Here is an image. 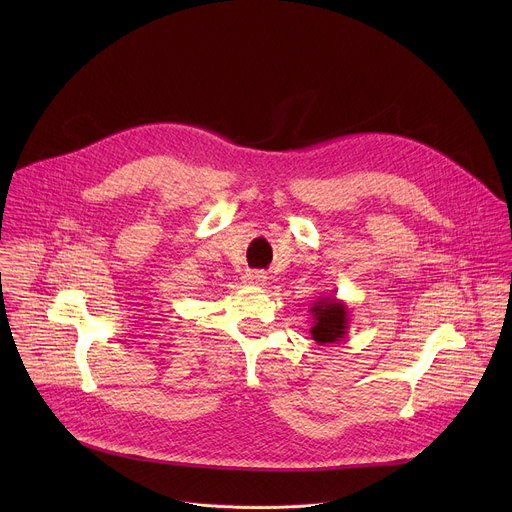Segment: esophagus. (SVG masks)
Wrapping results in <instances>:
<instances>
[{"label":"esophagus","mask_w":512,"mask_h":512,"mask_svg":"<svg viewBox=\"0 0 512 512\" xmlns=\"http://www.w3.org/2000/svg\"><path fill=\"white\" fill-rule=\"evenodd\" d=\"M265 281H267V275L263 271H249V273H245V283H249L253 287L265 285Z\"/></svg>","instance_id":"34e87169"}]
</instances>
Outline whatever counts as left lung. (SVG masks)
I'll return each mask as SVG.
<instances>
[{"label":"left lung","mask_w":512,"mask_h":512,"mask_svg":"<svg viewBox=\"0 0 512 512\" xmlns=\"http://www.w3.org/2000/svg\"><path fill=\"white\" fill-rule=\"evenodd\" d=\"M312 314V340L316 344H336L342 342L348 334V324H350V312L348 306L334 298V296H320L310 308Z\"/></svg>","instance_id":"8db88e82"}]
</instances>
